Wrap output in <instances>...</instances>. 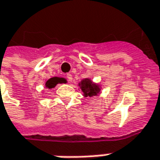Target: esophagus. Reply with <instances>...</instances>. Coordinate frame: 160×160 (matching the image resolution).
Segmentation results:
<instances>
[{
    "instance_id": "obj_1",
    "label": "esophagus",
    "mask_w": 160,
    "mask_h": 160,
    "mask_svg": "<svg viewBox=\"0 0 160 160\" xmlns=\"http://www.w3.org/2000/svg\"><path fill=\"white\" fill-rule=\"evenodd\" d=\"M66 78H67L68 81V82H72L73 77H72V75H71V74H69V73H68V74H67Z\"/></svg>"
}]
</instances>
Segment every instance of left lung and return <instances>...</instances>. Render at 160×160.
Instances as JSON below:
<instances>
[{"label":"left lung","instance_id":"8db88e82","mask_svg":"<svg viewBox=\"0 0 160 160\" xmlns=\"http://www.w3.org/2000/svg\"><path fill=\"white\" fill-rule=\"evenodd\" d=\"M78 86L80 87L82 92L83 93V97H94L98 96L101 92L100 85L93 82L90 78H84L79 82Z\"/></svg>","mask_w":160,"mask_h":160}]
</instances>
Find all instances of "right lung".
I'll return each mask as SVG.
<instances>
[{"mask_svg":"<svg viewBox=\"0 0 160 160\" xmlns=\"http://www.w3.org/2000/svg\"><path fill=\"white\" fill-rule=\"evenodd\" d=\"M65 82H67V80L65 78L54 77V78L48 79V81H47V82H46V87L48 88V89H52V88L55 87L58 83H65Z\"/></svg>","mask_w":160,"mask_h":160,"instance_id":"add662e5","label":"right lung"}]
</instances>
